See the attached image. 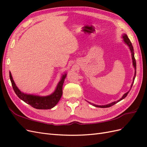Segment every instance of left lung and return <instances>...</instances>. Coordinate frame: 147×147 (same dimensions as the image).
<instances>
[{"label":"left lung","instance_id":"left-lung-1","mask_svg":"<svg viewBox=\"0 0 147 147\" xmlns=\"http://www.w3.org/2000/svg\"><path fill=\"white\" fill-rule=\"evenodd\" d=\"M122 38H123V41L124 42V43H125L126 45H127V46L129 47V50H130L131 53L132 61V65H133V66H134V69H135L134 76V77H133V82H132V83L131 84V88H130V90H131V88H132V84H133V83H134V80H135V78H136V59H135V57H134V48H133V46H132V43H131V41H130V40L129 39V38H128V37H127V35L126 34H123V35H122ZM129 91H130V90H129ZM129 91H128L126 93H125V94H124V95L122 96L121 98L120 99H119L118 100L113 102H112V103H110V104H107V105H95V104H94L91 103V102H89V103H90V104H91V105H92L93 106L96 107H100V108H107V107H111V106H112V105H115V104L118 103V102H119L120 100H123V99L125 98V97L127 96V95L128 93L129 92Z\"/></svg>","mask_w":147,"mask_h":147}]
</instances>
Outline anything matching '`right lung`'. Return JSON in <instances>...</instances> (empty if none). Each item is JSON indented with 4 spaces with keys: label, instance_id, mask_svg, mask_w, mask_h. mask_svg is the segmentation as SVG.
Returning <instances> with one entry per match:
<instances>
[{
    "label": "right lung",
    "instance_id": "1",
    "mask_svg": "<svg viewBox=\"0 0 147 147\" xmlns=\"http://www.w3.org/2000/svg\"><path fill=\"white\" fill-rule=\"evenodd\" d=\"M67 76V74L65 73L62 75L61 80L57 83L56 90L52 94L46 96H40L33 94H28L21 92L13 80L11 72H10V78L12 86L16 94L20 99L25 102L26 104L32 106L36 109H51L58 103L61 97L63 95V86L64 80Z\"/></svg>",
    "mask_w": 147,
    "mask_h": 147
}]
</instances>
